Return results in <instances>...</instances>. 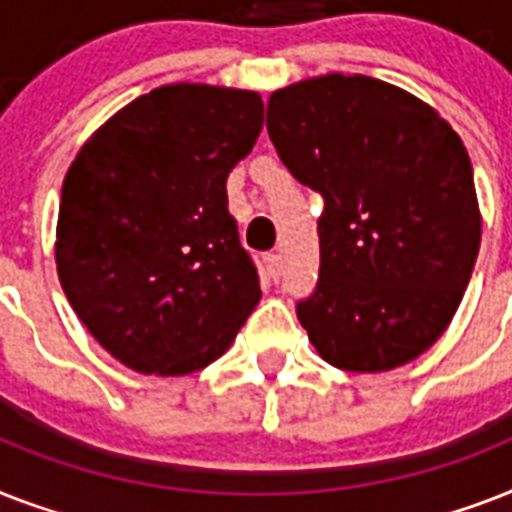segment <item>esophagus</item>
<instances>
[{
    "instance_id": "obj_1",
    "label": "esophagus",
    "mask_w": 512,
    "mask_h": 512,
    "mask_svg": "<svg viewBox=\"0 0 512 512\" xmlns=\"http://www.w3.org/2000/svg\"><path fill=\"white\" fill-rule=\"evenodd\" d=\"M263 268L273 281L279 279V276H281V255H276V252H268V255H263Z\"/></svg>"
}]
</instances>
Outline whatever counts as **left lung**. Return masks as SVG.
<instances>
[{"label":"left lung","instance_id":"obj_1","mask_svg":"<svg viewBox=\"0 0 512 512\" xmlns=\"http://www.w3.org/2000/svg\"><path fill=\"white\" fill-rule=\"evenodd\" d=\"M268 135L297 183L324 199L319 281L297 319L329 364L385 372L449 327L481 247L460 135L372 76L329 74L273 92Z\"/></svg>","mask_w":512,"mask_h":512}]
</instances>
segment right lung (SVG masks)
I'll return each instance as SVG.
<instances>
[{"instance_id": "1", "label": "right lung", "mask_w": 512, "mask_h": 512, "mask_svg": "<svg viewBox=\"0 0 512 512\" xmlns=\"http://www.w3.org/2000/svg\"><path fill=\"white\" fill-rule=\"evenodd\" d=\"M260 130L257 92L170 84L132 100L76 154L58 215L60 287L124 366L196 372L260 303L225 191Z\"/></svg>"}]
</instances>
